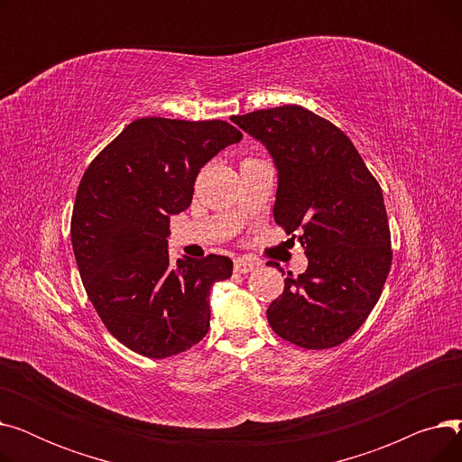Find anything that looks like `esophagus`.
Here are the masks:
<instances>
[{
    "label": "esophagus",
    "instance_id": "esophagus-1",
    "mask_svg": "<svg viewBox=\"0 0 462 462\" xmlns=\"http://www.w3.org/2000/svg\"><path fill=\"white\" fill-rule=\"evenodd\" d=\"M256 262H253V260H245V258H237V260H234V272L236 273H249V272H253L254 268H256Z\"/></svg>",
    "mask_w": 462,
    "mask_h": 462
}]
</instances>
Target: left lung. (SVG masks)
I'll return each instance as SVG.
<instances>
[{"mask_svg":"<svg viewBox=\"0 0 462 462\" xmlns=\"http://www.w3.org/2000/svg\"><path fill=\"white\" fill-rule=\"evenodd\" d=\"M262 142L277 168L273 217L300 232L309 265L288 273L268 322L309 350L345 343L374 309L392 268L382 189L350 138L310 110L286 105L234 116Z\"/></svg>","mask_w":462,"mask_h":462,"instance_id":"obj_1","label":"left lung"}]
</instances>
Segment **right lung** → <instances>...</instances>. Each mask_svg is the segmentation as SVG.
I'll return each instance as SVG.
<instances>
[{"instance_id":"1","label":"right lung","mask_w":462,"mask_h":462,"mask_svg":"<svg viewBox=\"0 0 462 462\" xmlns=\"http://www.w3.org/2000/svg\"><path fill=\"white\" fill-rule=\"evenodd\" d=\"M241 134L221 119L142 117L93 159L77 190L70 241L106 329L129 350L162 359L209 329V292L232 275L228 256L170 262V217L190 206L200 168Z\"/></svg>"}]
</instances>
